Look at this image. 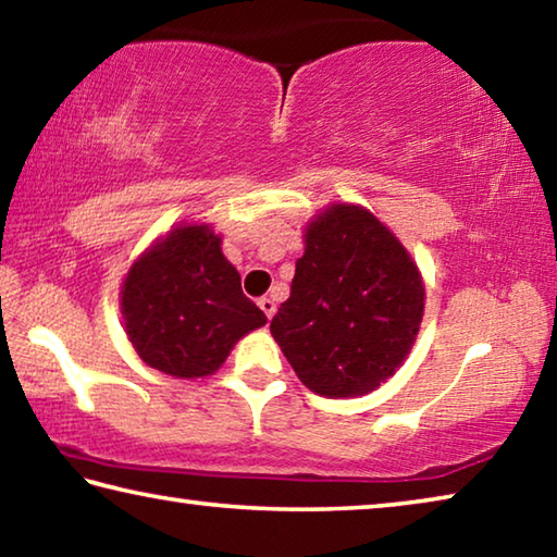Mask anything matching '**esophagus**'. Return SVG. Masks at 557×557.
<instances>
[{"label": "esophagus", "mask_w": 557, "mask_h": 557, "mask_svg": "<svg viewBox=\"0 0 557 557\" xmlns=\"http://www.w3.org/2000/svg\"><path fill=\"white\" fill-rule=\"evenodd\" d=\"M258 305H260L262 312H265L268 319H272V314L277 312V305H275V299H272V297H262V299L258 301Z\"/></svg>", "instance_id": "esophagus-1"}]
</instances>
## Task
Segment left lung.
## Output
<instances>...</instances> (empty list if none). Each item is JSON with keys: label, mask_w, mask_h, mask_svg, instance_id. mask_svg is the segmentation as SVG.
Wrapping results in <instances>:
<instances>
[{"label": "left lung", "mask_w": 557, "mask_h": 557, "mask_svg": "<svg viewBox=\"0 0 557 557\" xmlns=\"http://www.w3.org/2000/svg\"><path fill=\"white\" fill-rule=\"evenodd\" d=\"M305 245L270 332L312 393H371L418 336L425 309L418 265L371 211L351 203L319 213Z\"/></svg>", "instance_id": "1"}]
</instances>
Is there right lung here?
Returning a JSON list of instances; mask_svg holds the SVG:
<instances>
[{
    "label": "right lung",
    "instance_id": "obj_1",
    "mask_svg": "<svg viewBox=\"0 0 557 557\" xmlns=\"http://www.w3.org/2000/svg\"><path fill=\"white\" fill-rule=\"evenodd\" d=\"M120 295L135 351L174 379L219 371L235 342L268 322L243 295L209 225H178L157 240L129 268Z\"/></svg>",
    "mask_w": 557,
    "mask_h": 557
}]
</instances>
